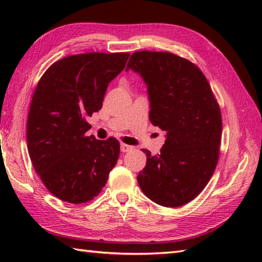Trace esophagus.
Masks as SVG:
<instances>
[{
	"label": "esophagus",
	"mask_w": 262,
	"mask_h": 262,
	"mask_svg": "<svg viewBox=\"0 0 262 262\" xmlns=\"http://www.w3.org/2000/svg\"><path fill=\"white\" fill-rule=\"evenodd\" d=\"M120 149H121V152H129V151H132L133 149V146H130V145H127V144H124V143H121L120 144Z\"/></svg>",
	"instance_id": "34e87169"
}]
</instances>
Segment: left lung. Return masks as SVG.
Here are the masks:
<instances>
[{
	"mask_svg": "<svg viewBox=\"0 0 262 262\" xmlns=\"http://www.w3.org/2000/svg\"><path fill=\"white\" fill-rule=\"evenodd\" d=\"M126 70L147 84L149 120L166 132L160 154H146L142 191L164 207H180L204 190L216 169L222 137L220 104L196 64L169 52L132 54Z\"/></svg>",
	"mask_w": 262,
	"mask_h": 262,
	"instance_id": "left-lung-1",
	"label": "left lung"
}]
</instances>
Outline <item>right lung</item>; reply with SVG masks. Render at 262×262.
Instances as JSON below:
<instances>
[{
	"label": "right lung",
	"instance_id": "right-lung-1",
	"mask_svg": "<svg viewBox=\"0 0 262 262\" xmlns=\"http://www.w3.org/2000/svg\"><path fill=\"white\" fill-rule=\"evenodd\" d=\"M129 55H71L49 66L38 82L27 121L28 152L43 185L63 202L97 197L119 158L115 137L85 135L91 128L86 118L102 108L109 82Z\"/></svg>",
	"mask_w": 262,
	"mask_h": 262
}]
</instances>
